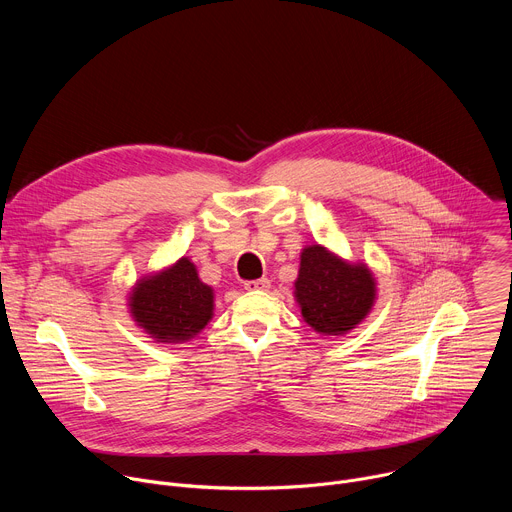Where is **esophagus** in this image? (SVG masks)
Returning a JSON list of instances; mask_svg holds the SVG:
<instances>
[{"mask_svg":"<svg viewBox=\"0 0 512 512\" xmlns=\"http://www.w3.org/2000/svg\"><path fill=\"white\" fill-rule=\"evenodd\" d=\"M269 285H271V281H269L267 277L245 281V289H249V291H257V289H269Z\"/></svg>","mask_w":512,"mask_h":512,"instance_id":"esophagus-1","label":"esophagus"}]
</instances>
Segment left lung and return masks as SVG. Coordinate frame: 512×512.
I'll use <instances>...</instances> for the list:
<instances>
[{
    "label": "left lung",
    "instance_id": "obj_1",
    "mask_svg": "<svg viewBox=\"0 0 512 512\" xmlns=\"http://www.w3.org/2000/svg\"><path fill=\"white\" fill-rule=\"evenodd\" d=\"M294 296L308 326L344 336L371 314L377 279L367 263H350L316 243L302 249Z\"/></svg>",
    "mask_w": 512,
    "mask_h": 512
}]
</instances>
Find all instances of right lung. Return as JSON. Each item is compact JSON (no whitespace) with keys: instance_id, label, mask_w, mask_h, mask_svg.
I'll return each instance as SVG.
<instances>
[{"instance_id":"add662e5","label":"right lung","mask_w":512,"mask_h":512,"mask_svg":"<svg viewBox=\"0 0 512 512\" xmlns=\"http://www.w3.org/2000/svg\"><path fill=\"white\" fill-rule=\"evenodd\" d=\"M133 322L162 344L192 340L212 320L214 289L206 285L188 257L143 275L129 291Z\"/></svg>"}]
</instances>
